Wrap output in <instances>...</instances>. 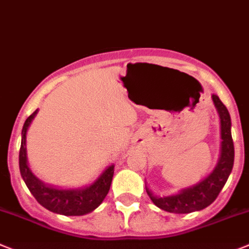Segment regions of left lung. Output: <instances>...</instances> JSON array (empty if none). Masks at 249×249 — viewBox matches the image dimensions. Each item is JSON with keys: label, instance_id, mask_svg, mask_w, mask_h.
Instances as JSON below:
<instances>
[{"label": "left lung", "instance_id": "left-lung-1", "mask_svg": "<svg viewBox=\"0 0 249 249\" xmlns=\"http://www.w3.org/2000/svg\"><path fill=\"white\" fill-rule=\"evenodd\" d=\"M219 119H221V155L213 171L208 175L205 180L189 189L181 190L180 194L172 196L156 197L151 191L146 189L147 195L151 201L163 211L171 213H190L200 211L211 205L217 198L221 190L223 189L227 178L230 176L234 161V146L231 134V116L227 108L225 107L217 95H212Z\"/></svg>", "mask_w": 249, "mask_h": 249}]
</instances>
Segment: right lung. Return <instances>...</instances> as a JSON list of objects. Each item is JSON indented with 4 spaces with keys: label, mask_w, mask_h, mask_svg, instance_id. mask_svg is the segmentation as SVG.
Segmentation results:
<instances>
[{
    "label": "right lung",
    "mask_w": 249,
    "mask_h": 249,
    "mask_svg": "<svg viewBox=\"0 0 249 249\" xmlns=\"http://www.w3.org/2000/svg\"><path fill=\"white\" fill-rule=\"evenodd\" d=\"M38 110L27 118L22 129V141L19 149V171L27 187L33 195L37 202L54 213L64 214V216H83L94 211L105 196L108 195L110 189L111 180L114 175V165L105 170L97 181H94L90 186L86 189L75 190H60L47 186L38 180L27 163L26 151V134L28 126L32 123Z\"/></svg>",
    "instance_id": "add662e5"
}]
</instances>
